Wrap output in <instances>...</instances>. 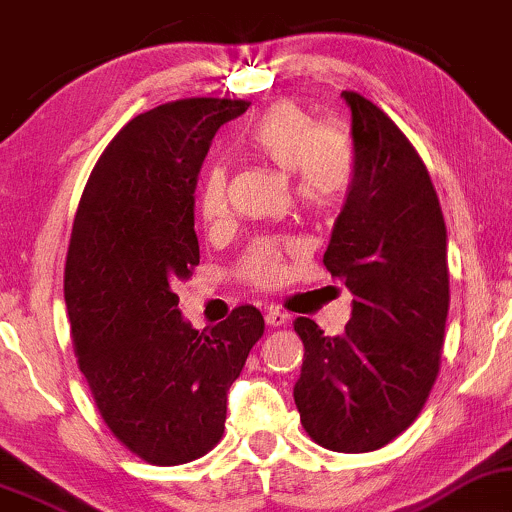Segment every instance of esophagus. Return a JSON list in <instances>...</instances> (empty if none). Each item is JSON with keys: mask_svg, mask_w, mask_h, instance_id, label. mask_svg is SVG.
<instances>
[{"mask_svg": "<svg viewBox=\"0 0 512 512\" xmlns=\"http://www.w3.org/2000/svg\"><path fill=\"white\" fill-rule=\"evenodd\" d=\"M264 321H267L269 326L278 328V326H283V323L288 321V314H283L278 307H267V309H264Z\"/></svg>", "mask_w": 512, "mask_h": 512, "instance_id": "esophagus-1", "label": "esophagus"}]
</instances>
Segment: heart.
I'll return each instance as SVG.
<instances>
[{
  "instance_id": "heart-1",
  "label": "heart",
  "mask_w": 512,
  "mask_h": 512,
  "mask_svg": "<svg viewBox=\"0 0 512 512\" xmlns=\"http://www.w3.org/2000/svg\"><path fill=\"white\" fill-rule=\"evenodd\" d=\"M238 146L274 170L295 177V200L316 217L333 215L345 200L354 177V144L338 125H316L314 115L293 101L267 108L238 134ZM200 210L208 222L226 215V177L222 167L205 174ZM290 245L257 241L245 252L241 274L257 286H271L283 274Z\"/></svg>"
}]
</instances>
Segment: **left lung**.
<instances>
[{
  "label": "left lung",
  "mask_w": 512,
  "mask_h": 512,
  "mask_svg": "<svg viewBox=\"0 0 512 512\" xmlns=\"http://www.w3.org/2000/svg\"><path fill=\"white\" fill-rule=\"evenodd\" d=\"M354 177L323 264L352 293L345 333L300 316L302 373L293 397L307 435L340 454L375 451L416 420L435 385L449 314L446 226L423 160L357 92Z\"/></svg>",
  "instance_id": "left-lung-1"
}]
</instances>
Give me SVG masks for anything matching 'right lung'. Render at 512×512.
<instances>
[{
    "label": "right lung",
    "instance_id": "right-lung-1",
    "mask_svg": "<svg viewBox=\"0 0 512 512\" xmlns=\"http://www.w3.org/2000/svg\"><path fill=\"white\" fill-rule=\"evenodd\" d=\"M245 108L184 99L137 115L103 151L75 215L66 307L80 371L113 435L155 465L196 461L222 439L226 392L264 333L252 304L196 331L174 293L200 262V167Z\"/></svg>",
    "mask_w": 512,
    "mask_h": 512
}]
</instances>
